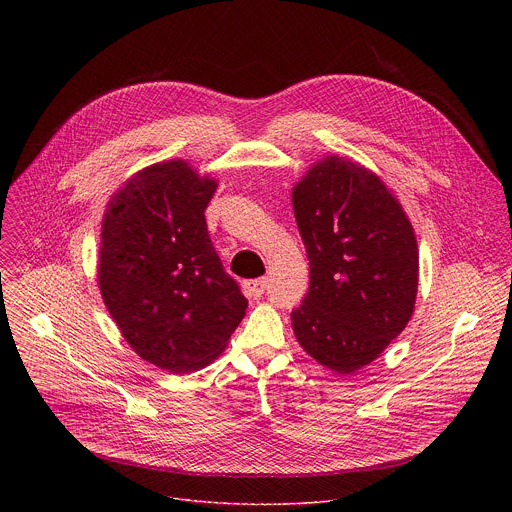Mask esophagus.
<instances>
[{"mask_svg":"<svg viewBox=\"0 0 512 512\" xmlns=\"http://www.w3.org/2000/svg\"><path fill=\"white\" fill-rule=\"evenodd\" d=\"M265 287H267V281L265 279H249L243 283V289H245V296L251 298V300H259L263 298L265 294Z\"/></svg>","mask_w":512,"mask_h":512,"instance_id":"obj_1","label":"esophagus"}]
</instances>
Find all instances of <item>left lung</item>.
Returning a JSON list of instances; mask_svg holds the SVG:
<instances>
[{
    "instance_id": "1",
    "label": "left lung",
    "mask_w": 512,
    "mask_h": 512,
    "mask_svg": "<svg viewBox=\"0 0 512 512\" xmlns=\"http://www.w3.org/2000/svg\"><path fill=\"white\" fill-rule=\"evenodd\" d=\"M291 202L310 259V291L291 326L322 367L350 375L379 358L413 316V227L375 172L334 154L306 172Z\"/></svg>"
}]
</instances>
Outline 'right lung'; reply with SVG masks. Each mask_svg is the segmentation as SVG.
I'll list each match as a JSON object with an SVG mask.
<instances>
[{
	"mask_svg": "<svg viewBox=\"0 0 512 512\" xmlns=\"http://www.w3.org/2000/svg\"><path fill=\"white\" fill-rule=\"evenodd\" d=\"M216 186L184 160L158 162L133 174L103 216V302L135 354L174 375L210 364L247 310L208 237Z\"/></svg>",
	"mask_w": 512,
	"mask_h": 512,
	"instance_id": "obj_1",
	"label": "right lung"
}]
</instances>
